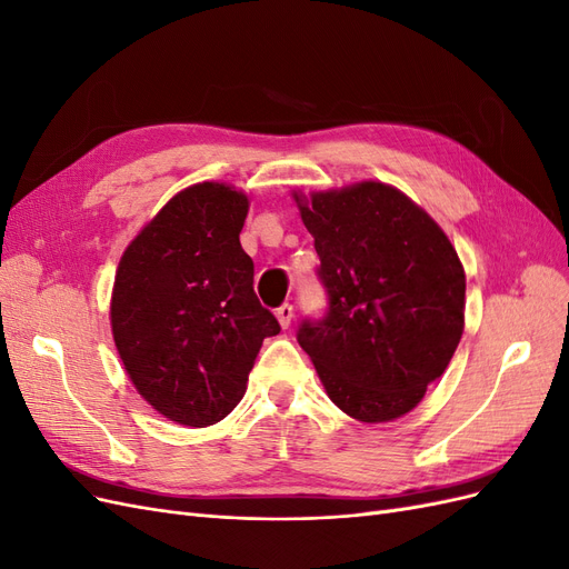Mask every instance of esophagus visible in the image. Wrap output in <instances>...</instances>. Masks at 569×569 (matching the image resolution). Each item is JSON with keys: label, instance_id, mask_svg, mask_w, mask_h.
I'll return each mask as SVG.
<instances>
[{"label": "esophagus", "instance_id": "34e87169", "mask_svg": "<svg viewBox=\"0 0 569 569\" xmlns=\"http://www.w3.org/2000/svg\"><path fill=\"white\" fill-rule=\"evenodd\" d=\"M274 316H278L280 325L287 330V327L291 325V318H295V306H291V303H282V306L278 308V311H274Z\"/></svg>", "mask_w": 569, "mask_h": 569}]
</instances>
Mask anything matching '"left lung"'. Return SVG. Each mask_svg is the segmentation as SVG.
<instances>
[{
	"instance_id": "obj_1",
	"label": "left lung",
	"mask_w": 569,
	"mask_h": 569,
	"mask_svg": "<svg viewBox=\"0 0 569 569\" xmlns=\"http://www.w3.org/2000/svg\"><path fill=\"white\" fill-rule=\"evenodd\" d=\"M320 256L322 318L297 339L327 396L360 422L416 408L443 375L465 322V272L449 237L382 182L295 194Z\"/></svg>"
}]
</instances>
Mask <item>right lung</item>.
Returning a JSON list of instances; mask_svg holds the SVG:
<instances>
[{"label":"right lung","instance_id":"right-lung-1","mask_svg":"<svg viewBox=\"0 0 569 569\" xmlns=\"http://www.w3.org/2000/svg\"><path fill=\"white\" fill-rule=\"evenodd\" d=\"M247 213L249 199L228 184L187 187L134 237L116 272L120 360L144 401L187 427L230 416L263 339L280 332L239 244Z\"/></svg>","mask_w":569,"mask_h":569}]
</instances>
